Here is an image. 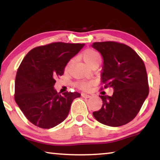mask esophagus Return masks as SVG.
I'll list each match as a JSON object with an SVG mask.
<instances>
[{"label": "esophagus", "instance_id": "1", "mask_svg": "<svg viewBox=\"0 0 160 160\" xmlns=\"http://www.w3.org/2000/svg\"><path fill=\"white\" fill-rule=\"evenodd\" d=\"M82 97H83V98H90V97H91V96L90 95V94H85V93H82Z\"/></svg>", "mask_w": 160, "mask_h": 160}]
</instances>
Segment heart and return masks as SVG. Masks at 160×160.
<instances>
[{"label": "heart", "mask_w": 160, "mask_h": 160, "mask_svg": "<svg viewBox=\"0 0 160 160\" xmlns=\"http://www.w3.org/2000/svg\"><path fill=\"white\" fill-rule=\"evenodd\" d=\"M82 58L84 61L88 66H90L93 64H99L101 61V57L99 54L96 51L92 49H88L84 51L82 54ZM70 63L67 65L66 67V70H68L70 66ZM92 85V82H86V81H80L77 83V86L78 88L82 89V90H87Z\"/></svg>", "instance_id": "1"}]
</instances>
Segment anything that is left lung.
Returning <instances> with one entry per match:
<instances>
[{"mask_svg":"<svg viewBox=\"0 0 160 160\" xmlns=\"http://www.w3.org/2000/svg\"><path fill=\"white\" fill-rule=\"evenodd\" d=\"M101 53L103 67L101 81L104 88L113 89L112 96L101 95L102 107L93 112L104 125L118 127L129 123L141 108L149 94L144 62L128 46L114 42H94L92 45Z\"/></svg>","mask_w":160,"mask_h":160,"instance_id":"obj_1","label":"left lung"}]
</instances>
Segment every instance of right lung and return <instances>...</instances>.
Masks as SVG:
<instances>
[{
    "label": "right lung",
    "instance_id": "1",
    "mask_svg": "<svg viewBox=\"0 0 160 160\" xmlns=\"http://www.w3.org/2000/svg\"><path fill=\"white\" fill-rule=\"evenodd\" d=\"M85 44L56 42L33 48L18 70L15 100L26 118L34 125L49 129L66 118L77 92H57L55 78L64 73L69 61Z\"/></svg>",
    "mask_w": 160,
    "mask_h": 160
}]
</instances>
